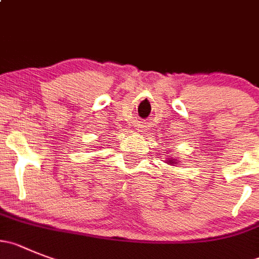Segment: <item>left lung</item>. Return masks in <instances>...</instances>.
<instances>
[{
  "instance_id": "1",
  "label": "left lung",
  "mask_w": 259,
  "mask_h": 259,
  "mask_svg": "<svg viewBox=\"0 0 259 259\" xmlns=\"http://www.w3.org/2000/svg\"><path fill=\"white\" fill-rule=\"evenodd\" d=\"M174 156H175V154H174ZM165 162L168 163V165H174V166L179 165L178 158H175V157H170V156H167V159H166Z\"/></svg>"
}]
</instances>
